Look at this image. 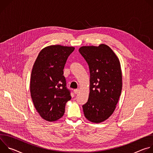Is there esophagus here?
Wrapping results in <instances>:
<instances>
[{"label": "esophagus", "instance_id": "34e87169", "mask_svg": "<svg viewBox=\"0 0 153 153\" xmlns=\"http://www.w3.org/2000/svg\"><path fill=\"white\" fill-rule=\"evenodd\" d=\"M79 91H80L79 89H76V90H74V93L75 94H77L79 92Z\"/></svg>", "mask_w": 153, "mask_h": 153}]
</instances>
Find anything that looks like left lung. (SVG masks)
Returning <instances> with one entry per match:
<instances>
[{
    "instance_id": "1",
    "label": "left lung",
    "mask_w": 153,
    "mask_h": 153,
    "mask_svg": "<svg viewBox=\"0 0 153 153\" xmlns=\"http://www.w3.org/2000/svg\"><path fill=\"white\" fill-rule=\"evenodd\" d=\"M79 53L90 69V93L82 106L89 121L99 123L110 117L116 108L122 88V74L119 58L105 44L83 46Z\"/></svg>"
}]
</instances>
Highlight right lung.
<instances>
[{
    "mask_svg": "<svg viewBox=\"0 0 153 153\" xmlns=\"http://www.w3.org/2000/svg\"><path fill=\"white\" fill-rule=\"evenodd\" d=\"M74 49L60 45L46 47L40 51L34 63L31 96L37 111L47 121L54 122L61 118L66 103L71 99L63 70Z\"/></svg>",
    "mask_w": 153,
    "mask_h": 153,
    "instance_id": "right-lung-1",
    "label": "right lung"
}]
</instances>
